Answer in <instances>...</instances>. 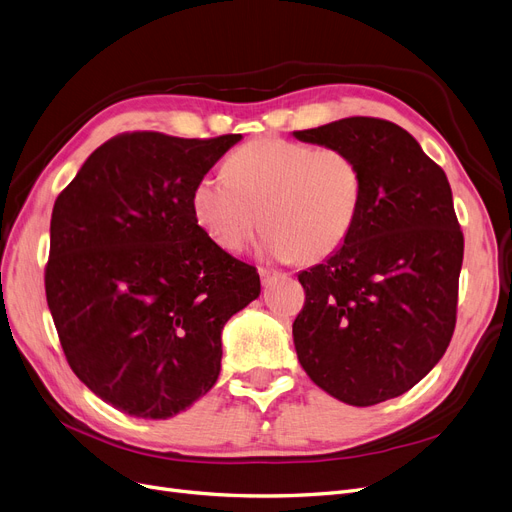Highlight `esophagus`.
<instances>
[{"instance_id": "1", "label": "esophagus", "mask_w": 512, "mask_h": 512, "mask_svg": "<svg viewBox=\"0 0 512 512\" xmlns=\"http://www.w3.org/2000/svg\"><path fill=\"white\" fill-rule=\"evenodd\" d=\"M259 276H261L263 285H270V282L278 276V272H274V270H270V268H259Z\"/></svg>"}]
</instances>
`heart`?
Here are the masks:
<instances>
[{"label":"heart","instance_id":"1","mask_svg":"<svg viewBox=\"0 0 512 512\" xmlns=\"http://www.w3.org/2000/svg\"><path fill=\"white\" fill-rule=\"evenodd\" d=\"M223 175H204L192 211L221 249L240 251L259 227L263 249L312 263L346 244L363 200V170L350 151L261 137L225 160Z\"/></svg>","mask_w":512,"mask_h":512}]
</instances>
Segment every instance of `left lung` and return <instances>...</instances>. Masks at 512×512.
I'll return each mask as SVG.
<instances>
[{
	"label": "left lung",
	"mask_w": 512,
	"mask_h": 512,
	"mask_svg": "<svg viewBox=\"0 0 512 512\" xmlns=\"http://www.w3.org/2000/svg\"><path fill=\"white\" fill-rule=\"evenodd\" d=\"M293 135L350 151L365 181L346 244L297 276L306 291L297 358L337 401L384 403L441 361L456 329L464 236L449 181L388 120L356 116Z\"/></svg>",
	"instance_id": "left-lung-1"
}]
</instances>
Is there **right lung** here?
Wrapping results in <instances>:
<instances>
[{"label": "right lung", "mask_w": 512, "mask_h": 512, "mask_svg": "<svg viewBox=\"0 0 512 512\" xmlns=\"http://www.w3.org/2000/svg\"><path fill=\"white\" fill-rule=\"evenodd\" d=\"M242 135L122 132L54 202L46 299L71 371L132 418L166 420L217 382L221 329L259 274L198 225L192 189Z\"/></svg>", "instance_id": "1"}]
</instances>
